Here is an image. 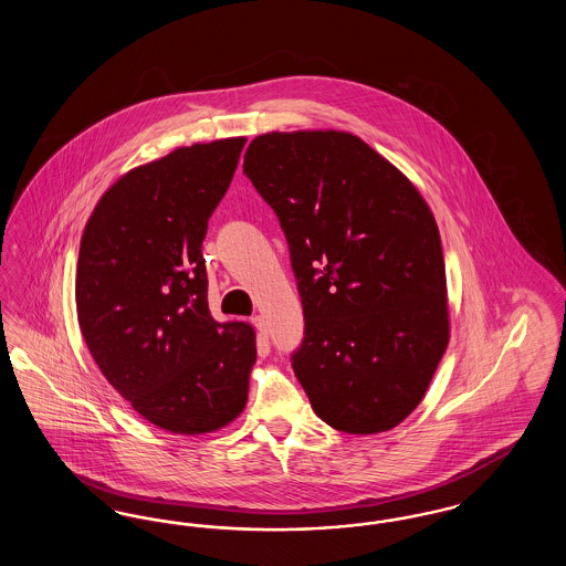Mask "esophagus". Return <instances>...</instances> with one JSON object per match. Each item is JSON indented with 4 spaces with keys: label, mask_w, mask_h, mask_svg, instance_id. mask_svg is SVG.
<instances>
[{
    "label": "esophagus",
    "mask_w": 566,
    "mask_h": 566,
    "mask_svg": "<svg viewBox=\"0 0 566 566\" xmlns=\"http://www.w3.org/2000/svg\"><path fill=\"white\" fill-rule=\"evenodd\" d=\"M252 324H254V328H256V333H259V337H261V339H268V337H270L268 324H265V321H263L261 316H254V318H252Z\"/></svg>",
    "instance_id": "esophagus-1"
}]
</instances>
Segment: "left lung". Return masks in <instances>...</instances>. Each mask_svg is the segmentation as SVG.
<instances>
[{
    "label": "left lung",
    "mask_w": 566,
    "mask_h": 566,
    "mask_svg": "<svg viewBox=\"0 0 566 566\" xmlns=\"http://www.w3.org/2000/svg\"><path fill=\"white\" fill-rule=\"evenodd\" d=\"M243 174L277 216L305 333L295 376L337 431H390L448 348L441 238L403 174L346 132L254 137Z\"/></svg>",
    "instance_id": "1"
}]
</instances>
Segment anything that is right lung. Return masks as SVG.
Listing matches in <instances>:
<instances>
[{
  "label": "right lung",
  "mask_w": 566,
  "mask_h": 566,
  "mask_svg": "<svg viewBox=\"0 0 566 566\" xmlns=\"http://www.w3.org/2000/svg\"><path fill=\"white\" fill-rule=\"evenodd\" d=\"M243 144H192L135 167L82 233L76 310L86 348L120 397L165 431H218L248 401L254 328L212 318L201 254Z\"/></svg>",
  "instance_id": "1"
}]
</instances>
